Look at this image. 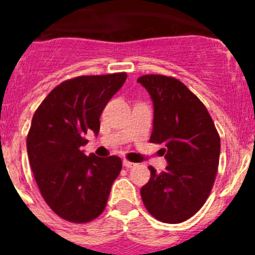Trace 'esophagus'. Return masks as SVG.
<instances>
[{
    "mask_svg": "<svg viewBox=\"0 0 255 255\" xmlns=\"http://www.w3.org/2000/svg\"><path fill=\"white\" fill-rule=\"evenodd\" d=\"M124 166H125L126 168H132L136 166V163H132V162L128 161V159H124Z\"/></svg>",
    "mask_w": 255,
    "mask_h": 255,
    "instance_id": "1",
    "label": "esophagus"
}]
</instances>
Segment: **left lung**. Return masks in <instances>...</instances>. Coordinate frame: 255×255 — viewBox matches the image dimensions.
<instances>
[{
  "label": "left lung",
  "instance_id": "1",
  "mask_svg": "<svg viewBox=\"0 0 255 255\" xmlns=\"http://www.w3.org/2000/svg\"><path fill=\"white\" fill-rule=\"evenodd\" d=\"M154 107L149 141L164 144L168 164L158 173L149 166L150 179L141 188L143 203L154 218L180 224L199 211L212 190L221 141L206 106L184 83L166 75L138 79Z\"/></svg>",
  "mask_w": 255,
  "mask_h": 255
}]
</instances>
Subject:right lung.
<instances>
[{"mask_svg": "<svg viewBox=\"0 0 255 255\" xmlns=\"http://www.w3.org/2000/svg\"><path fill=\"white\" fill-rule=\"evenodd\" d=\"M126 73L78 76L61 83L37 108L26 138L40 194L64 220L85 224L105 211L123 162L85 155V135L100 132V117L125 83Z\"/></svg>", "mask_w": 255, "mask_h": 255, "instance_id": "obj_1", "label": "right lung"}]
</instances>
